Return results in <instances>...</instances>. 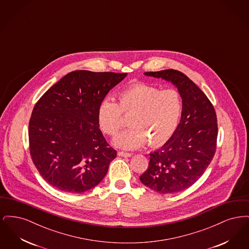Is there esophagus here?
<instances>
[{"instance_id":"1","label":"esophagus","mask_w":249,"mask_h":249,"mask_svg":"<svg viewBox=\"0 0 249 249\" xmlns=\"http://www.w3.org/2000/svg\"><path fill=\"white\" fill-rule=\"evenodd\" d=\"M119 156L120 157H125V158H128V157H131L132 154L129 153V152H124V151H119Z\"/></svg>"}]
</instances>
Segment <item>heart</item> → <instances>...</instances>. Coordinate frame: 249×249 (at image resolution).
Wrapping results in <instances>:
<instances>
[{
  "mask_svg": "<svg viewBox=\"0 0 249 249\" xmlns=\"http://www.w3.org/2000/svg\"><path fill=\"white\" fill-rule=\"evenodd\" d=\"M118 103L105 99L97 111L99 126L104 133L115 136L125 125L122 114L130 116V128L115 139V144L125 149L152 146L167 142L178 128L183 103L176 89H163L135 84L117 95Z\"/></svg>",
  "mask_w": 249,
  "mask_h": 249,
  "instance_id": "heart-1",
  "label": "heart"
}]
</instances>
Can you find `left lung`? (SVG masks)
Listing matches in <instances>:
<instances>
[{
	"mask_svg": "<svg viewBox=\"0 0 249 249\" xmlns=\"http://www.w3.org/2000/svg\"><path fill=\"white\" fill-rule=\"evenodd\" d=\"M144 74L174 84L183 110L172 137L149 154L148 168L140 180L159 193H178L201 178L213 160L217 138L215 111L206 95L183 72L169 69Z\"/></svg>",
	"mask_w": 249,
	"mask_h": 249,
	"instance_id": "left-lung-1",
	"label": "left lung"
}]
</instances>
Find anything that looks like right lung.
Returning <instances> with one entry per match:
<instances>
[{
	"label": "right lung",
	"instance_id": "obj_1",
	"mask_svg": "<svg viewBox=\"0 0 249 249\" xmlns=\"http://www.w3.org/2000/svg\"><path fill=\"white\" fill-rule=\"evenodd\" d=\"M127 72L67 73L36 103L29 123L30 153L49 185L82 193L106 177L117 157L97 119L100 103Z\"/></svg>",
	"mask_w": 249,
	"mask_h": 249
}]
</instances>
